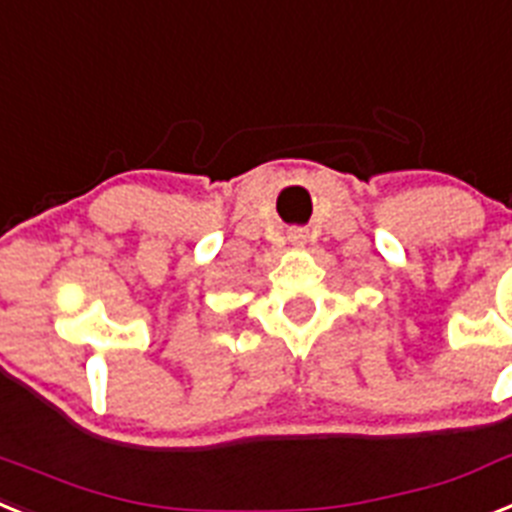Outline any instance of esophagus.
Returning a JSON list of instances; mask_svg holds the SVG:
<instances>
[{"label":"esophagus","instance_id":"34e87169","mask_svg":"<svg viewBox=\"0 0 512 512\" xmlns=\"http://www.w3.org/2000/svg\"><path fill=\"white\" fill-rule=\"evenodd\" d=\"M292 240H295V243H303L305 235L303 233H292Z\"/></svg>","mask_w":512,"mask_h":512}]
</instances>
